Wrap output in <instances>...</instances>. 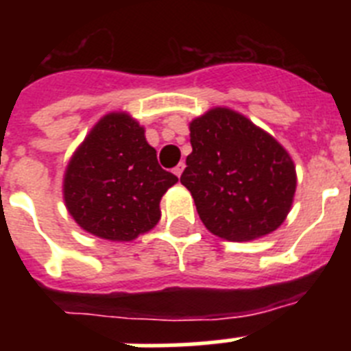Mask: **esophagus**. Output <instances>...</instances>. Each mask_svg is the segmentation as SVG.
Returning a JSON list of instances; mask_svg holds the SVG:
<instances>
[{
    "label": "esophagus",
    "mask_w": 351,
    "mask_h": 351,
    "mask_svg": "<svg viewBox=\"0 0 351 351\" xmlns=\"http://www.w3.org/2000/svg\"><path fill=\"white\" fill-rule=\"evenodd\" d=\"M182 170H184V163H179L178 167H173V173H176V176H178V178H181Z\"/></svg>",
    "instance_id": "1"
}]
</instances>
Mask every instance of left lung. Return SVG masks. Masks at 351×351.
<instances>
[{"label":"left lung","instance_id":"1","mask_svg":"<svg viewBox=\"0 0 351 351\" xmlns=\"http://www.w3.org/2000/svg\"><path fill=\"white\" fill-rule=\"evenodd\" d=\"M191 154L181 182L207 230L226 241L274 232L295 193L293 161L274 138L230 108H213L190 125Z\"/></svg>","mask_w":351,"mask_h":351}]
</instances>
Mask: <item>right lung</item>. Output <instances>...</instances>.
Segmentation results:
<instances>
[{
	"label": "right lung",
	"instance_id": "right-lung-1",
	"mask_svg": "<svg viewBox=\"0 0 351 351\" xmlns=\"http://www.w3.org/2000/svg\"><path fill=\"white\" fill-rule=\"evenodd\" d=\"M178 182L160 167L144 128L128 114H108L91 130L64 176V202L89 234L132 241L160 219V200Z\"/></svg>",
	"mask_w": 351,
	"mask_h": 351
}]
</instances>
